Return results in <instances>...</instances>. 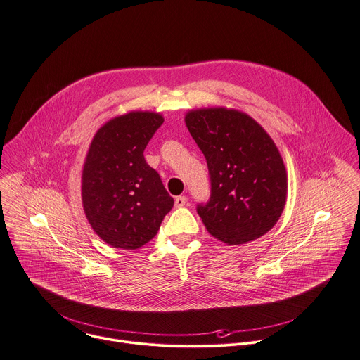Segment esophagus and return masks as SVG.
I'll return each mask as SVG.
<instances>
[{
    "mask_svg": "<svg viewBox=\"0 0 360 360\" xmlns=\"http://www.w3.org/2000/svg\"><path fill=\"white\" fill-rule=\"evenodd\" d=\"M186 202H188V198H186V196H176V198H175V206H176V207L185 206Z\"/></svg>",
    "mask_w": 360,
    "mask_h": 360,
    "instance_id": "1",
    "label": "esophagus"
}]
</instances>
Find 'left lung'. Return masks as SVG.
Wrapping results in <instances>:
<instances>
[{
  "label": "left lung",
  "mask_w": 360,
  "mask_h": 360,
  "mask_svg": "<svg viewBox=\"0 0 360 360\" xmlns=\"http://www.w3.org/2000/svg\"><path fill=\"white\" fill-rule=\"evenodd\" d=\"M185 123L209 168L210 198L196 209L207 231L229 245L266 234L288 195L286 168L274 140L236 109L191 110Z\"/></svg>",
  "instance_id": "left-lung-1"
}]
</instances>
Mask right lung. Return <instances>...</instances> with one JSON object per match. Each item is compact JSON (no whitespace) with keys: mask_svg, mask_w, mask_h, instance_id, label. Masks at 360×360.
Returning <instances> with one entry per match:
<instances>
[{"mask_svg":"<svg viewBox=\"0 0 360 360\" xmlns=\"http://www.w3.org/2000/svg\"><path fill=\"white\" fill-rule=\"evenodd\" d=\"M164 123L155 112H129L94 136L82 169V206L94 231L109 245L136 250L153 240L174 199L144 148Z\"/></svg>","mask_w":360,"mask_h":360,"instance_id":"add662e5","label":"right lung"}]
</instances>
